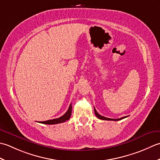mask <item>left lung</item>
I'll return each instance as SVG.
<instances>
[{
    "label": "left lung",
    "mask_w": 160,
    "mask_h": 160,
    "mask_svg": "<svg viewBox=\"0 0 160 160\" xmlns=\"http://www.w3.org/2000/svg\"><path fill=\"white\" fill-rule=\"evenodd\" d=\"M94 113H95L96 116H97V117H98L99 119H102V120H110V121H119V120L123 119L126 118V117H122V118H119V119H110V118H107V117H103V116H102L101 115H99V114L97 112V110H96L95 108H94Z\"/></svg>",
    "instance_id": "left-lung-1"
}]
</instances>
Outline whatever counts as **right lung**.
<instances>
[{
  "instance_id": "add662e5",
  "label": "right lung",
  "mask_w": 160,
  "mask_h": 160,
  "mask_svg": "<svg viewBox=\"0 0 160 160\" xmlns=\"http://www.w3.org/2000/svg\"><path fill=\"white\" fill-rule=\"evenodd\" d=\"M71 114H72V105L70 104L68 111L65 113L63 116L58 117V118H57V119L48 120V121H45V122H40L39 123H44V124H57V123H63L66 121H68V120L70 119Z\"/></svg>"
}]
</instances>
